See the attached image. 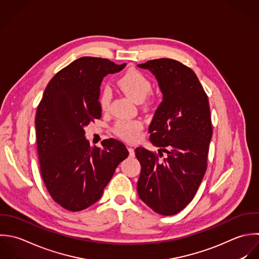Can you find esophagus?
Returning <instances> with one entry per match:
<instances>
[{"label": "esophagus", "instance_id": "esophagus-1", "mask_svg": "<svg viewBox=\"0 0 259 259\" xmlns=\"http://www.w3.org/2000/svg\"><path fill=\"white\" fill-rule=\"evenodd\" d=\"M128 151H129V155L131 157H134L135 156V152H134V149L132 147H128Z\"/></svg>", "mask_w": 259, "mask_h": 259}]
</instances>
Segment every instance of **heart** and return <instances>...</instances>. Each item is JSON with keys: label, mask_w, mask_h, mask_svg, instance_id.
Here are the masks:
<instances>
[{"label": "heart", "mask_w": 259, "mask_h": 259, "mask_svg": "<svg viewBox=\"0 0 259 259\" xmlns=\"http://www.w3.org/2000/svg\"><path fill=\"white\" fill-rule=\"evenodd\" d=\"M120 90L125 93L135 103H142L151 93L152 84L150 80L138 70H130L119 80ZM112 99L111 89L106 87L100 96V106L102 110H107ZM143 129L140 120H119L114 127L115 133L124 140L135 141Z\"/></svg>", "instance_id": "b5f03b06"}]
</instances>
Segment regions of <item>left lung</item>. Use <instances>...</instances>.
Returning <instances> with one entry per match:
<instances>
[{"instance_id": "1", "label": "left lung", "mask_w": 259, "mask_h": 259, "mask_svg": "<svg viewBox=\"0 0 259 259\" xmlns=\"http://www.w3.org/2000/svg\"><path fill=\"white\" fill-rule=\"evenodd\" d=\"M156 78L162 102L149 125L150 141L158 155L135 149L141 164L138 196L154 212L171 216L195 197L207 169L213 134L208 97L196 73L168 58L148 60L137 65Z\"/></svg>"}]
</instances>
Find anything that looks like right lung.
<instances>
[{"label":"right lung","mask_w":259,"mask_h":259,"mask_svg":"<svg viewBox=\"0 0 259 259\" xmlns=\"http://www.w3.org/2000/svg\"><path fill=\"white\" fill-rule=\"evenodd\" d=\"M106 58L80 57L48 82L35 117L37 151L43 182L62 208L77 212L98 202L115 169L129 155L119 140L91 146L84 127L101 118L103 78L121 71Z\"/></svg>","instance_id":"1"}]
</instances>
